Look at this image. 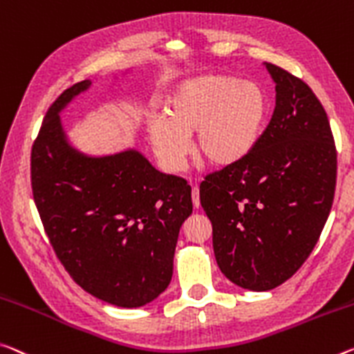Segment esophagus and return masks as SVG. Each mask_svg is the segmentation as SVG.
Segmentation results:
<instances>
[{
	"instance_id": "obj_1",
	"label": "esophagus",
	"mask_w": 354,
	"mask_h": 354,
	"mask_svg": "<svg viewBox=\"0 0 354 354\" xmlns=\"http://www.w3.org/2000/svg\"><path fill=\"white\" fill-rule=\"evenodd\" d=\"M192 203L198 209V207H200V190H198L197 186L192 187Z\"/></svg>"
}]
</instances>
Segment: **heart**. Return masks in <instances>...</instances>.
I'll return each instance as SVG.
<instances>
[{"label": "heart", "instance_id": "obj_1", "mask_svg": "<svg viewBox=\"0 0 354 354\" xmlns=\"http://www.w3.org/2000/svg\"><path fill=\"white\" fill-rule=\"evenodd\" d=\"M268 116V94L257 82L205 74L176 86L165 102V118L151 122L149 138L168 171L183 170L194 133L195 156L211 167L227 168L257 148Z\"/></svg>", "mask_w": 354, "mask_h": 354}]
</instances>
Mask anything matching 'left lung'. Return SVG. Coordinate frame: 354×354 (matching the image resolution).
Instances as JSON below:
<instances>
[{"mask_svg": "<svg viewBox=\"0 0 354 354\" xmlns=\"http://www.w3.org/2000/svg\"><path fill=\"white\" fill-rule=\"evenodd\" d=\"M265 66L276 83V109L260 142L238 165L200 184L217 265L252 291L282 285L312 254L337 178V151L322 102L301 78Z\"/></svg>", "mask_w": 354, "mask_h": 354, "instance_id": "1", "label": "left lung"}]
</instances>
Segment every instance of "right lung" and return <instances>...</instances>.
I'll return each instance as SVG.
<instances>
[{"instance_id":"add662e5","label":"right lung","mask_w":354,"mask_h":354,"mask_svg":"<svg viewBox=\"0 0 354 354\" xmlns=\"http://www.w3.org/2000/svg\"><path fill=\"white\" fill-rule=\"evenodd\" d=\"M89 86L67 88L44 118L31 149L32 197L71 277L109 304L142 307L170 283L190 186L137 149L94 157L72 147L59 111Z\"/></svg>"}]
</instances>
